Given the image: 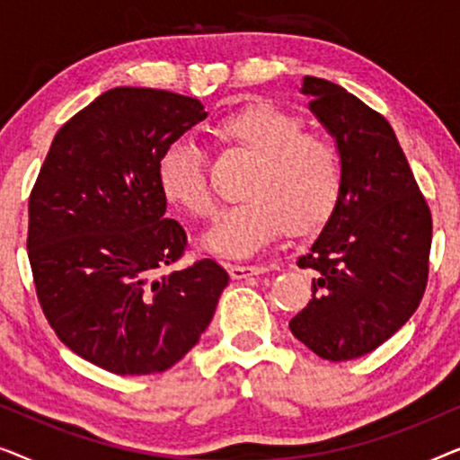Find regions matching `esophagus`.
Masks as SVG:
<instances>
[{"instance_id": "obj_1", "label": "esophagus", "mask_w": 460, "mask_h": 460, "mask_svg": "<svg viewBox=\"0 0 460 460\" xmlns=\"http://www.w3.org/2000/svg\"><path fill=\"white\" fill-rule=\"evenodd\" d=\"M268 268L263 266H244V263H230L228 266V272L232 279L241 280V279H247V276H253V274H263Z\"/></svg>"}]
</instances>
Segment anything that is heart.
Segmentation results:
<instances>
[{
  "label": "heart",
  "instance_id": "obj_1",
  "mask_svg": "<svg viewBox=\"0 0 460 460\" xmlns=\"http://www.w3.org/2000/svg\"><path fill=\"white\" fill-rule=\"evenodd\" d=\"M299 115L255 102L211 128L219 146L253 159L241 186L243 200L224 213L205 238L219 255L243 257L279 238L312 234L329 222L343 192L341 155L329 137L305 131ZM156 180L169 203L194 217H213V199L200 150L178 140L163 150Z\"/></svg>",
  "mask_w": 460,
  "mask_h": 460
}]
</instances>
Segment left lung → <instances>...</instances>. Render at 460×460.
<instances>
[{"instance_id":"obj_1","label":"left lung","mask_w":460,"mask_h":460,"mask_svg":"<svg viewBox=\"0 0 460 460\" xmlns=\"http://www.w3.org/2000/svg\"><path fill=\"white\" fill-rule=\"evenodd\" d=\"M310 111L337 140L343 192L297 266L312 299L291 332L331 362L387 341L417 310L429 276L431 211L387 119L326 79L304 77Z\"/></svg>"}]
</instances>
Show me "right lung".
<instances>
[{
	"label": "right lung",
	"mask_w": 460,
	"mask_h": 460,
	"mask_svg": "<svg viewBox=\"0 0 460 460\" xmlns=\"http://www.w3.org/2000/svg\"><path fill=\"white\" fill-rule=\"evenodd\" d=\"M207 112L197 98L115 87L58 129L29 197L35 293L68 349L115 375L163 373L209 326L230 276L172 270L188 236L165 217L156 163Z\"/></svg>",
	"instance_id": "add662e5"
}]
</instances>
